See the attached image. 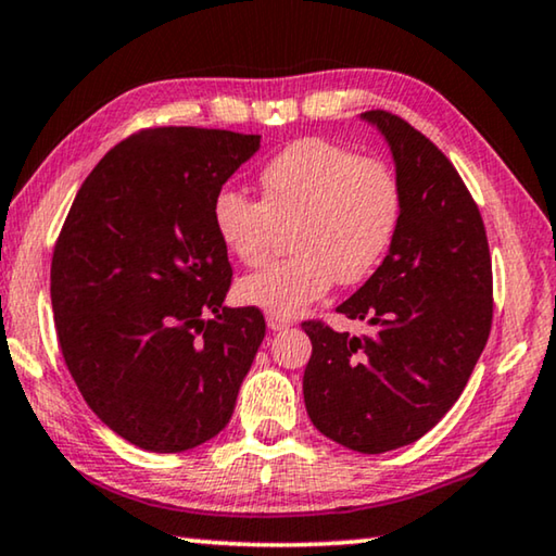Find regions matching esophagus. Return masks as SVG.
Wrapping results in <instances>:
<instances>
[{
	"label": "esophagus",
	"mask_w": 556,
	"mask_h": 556,
	"mask_svg": "<svg viewBox=\"0 0 556 556\" xmlns=\"http://www.w3.org/2000/svg\"><path fill=\"white\" fill-rule=\"evenodd\" d=\"M265 324H268L270 331H286V328H291L293 324L288 318H280V316H268L265 318Z\"/></svg>",
	"instance_id": "esophagus-1"
}]
</instances>
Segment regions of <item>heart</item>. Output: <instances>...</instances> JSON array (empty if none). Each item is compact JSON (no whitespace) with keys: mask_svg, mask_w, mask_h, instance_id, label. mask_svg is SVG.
<instances>
[{"mask_svg":"<svg viewBox=\"0 0 556 556\" xmlns=\"http://www.w3.org/2000/svg\"><path fill=\"white\" fill-rule=\"evenodd\" d=\"M263 203L223 190L213 223L223 245L245 265H261L278 228H291L293 258L251 273L238 283L245 305L270 316H298L331 291L371 276L399 223V185L389 167L356 157L341 144L305 138L261 173Z\"/></svg>","mask_w":556,"mask_h":556,"instance_id":"obj_1","label":"heart"}]
</instances>
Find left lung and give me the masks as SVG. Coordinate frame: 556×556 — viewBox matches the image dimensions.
<instances>
[{"mask_svg": "<svg viewBox=\"0 0 556 556\" xmlns=\"http://www.w3.org/2000/svg\"><path fill=\"white\" fill-rule=\"evenodd\" d=\"M361 119L389 142L399 223L383 263L336 308L374 331L303 324L313 343L303 399L324 437L383 454L421 439L462 396L492 328V258L479 207L444 152L391 112Z\"/></svg>", "mask_w": 556, "mask_h": 556, "instance_id": "8db88e82", "label": "left lung"}]
</instances>
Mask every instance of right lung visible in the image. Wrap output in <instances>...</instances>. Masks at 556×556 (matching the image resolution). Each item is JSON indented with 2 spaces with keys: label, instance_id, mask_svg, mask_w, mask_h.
I'll list each match as a JSON object with an SVG mask.
<instances>
[{
  "label": "right lung",
  "instance_id": "obj_1",
  "mask_svg": "<svg viewBox=\"0 0 556 556\" xmlns=\"http://www.w3.org/2000/svg\"><path fill=\"white\" fill-rule=\"evenodd\" d=\"M261 135L152 127L79 188L52 255L60 349L87 406L130 444L178 454L228 426L265 336L223 305L228 248L213 205Z\"/></svg>",
  "mask_w": 556,
  "mask_h": 556
}]
</instances>
